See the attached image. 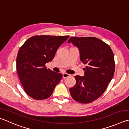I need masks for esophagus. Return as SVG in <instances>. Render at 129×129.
Returning <instances> with one entry per match:
<instances>
[{
  "instance_id": "34e87169",
  "label": "esophagus",
  "mask_w": 129,
  "mask_h": 129,
  "mask_svg": "<svg viewBox=\"0 0 129 129\" xmlns=\"http://www.w3.org/2000/svg\"><path fill=\"white\" fill-rule=\"evenodd\" d=\"M70 74H67V73H62V78H64V79H65V78H68V77H70Z\"/></svg>"
}]
</instances>
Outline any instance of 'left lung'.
I'll return each mask as SVG.
<instances>
[{
	"label": "left lung",
	"mask_w": 129,
	"mask_h": 129,
	"mask_svg": "<svg viewBox=\"0 0 129 129\" xmlns=\"http://www.w3.org/2000/svg\"><path fill=\"white\" fill-rule=\"evenodd\" d=\"M72 42L79 50L80 59L86 64L84 75L75 76L76 84L69 88L72 98L81 103L97 100L106 88L115 72L114 56L109 45L94 37H70Z\"/></svg>",
	"instance_id": "obj_1"
}]
</instances>
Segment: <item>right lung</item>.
Here are the masks:
<instances>
[{"label":"right lung","instance_id":"obj_1","mask_svg":"<svg viewBox=\"0 0 129 129\" xmlns=\"http://www.w3.org/2000/svg\"><path fill=\"white\" fill-rule=\"evenodd\" d=\"M69 36H35L24 43L18 53L17 71L27 94L37 100L46 99L60 82L62 75L49 69L45 64Z\"/></svg>","mask_w":129,"mask_h":129}]
</instances>
